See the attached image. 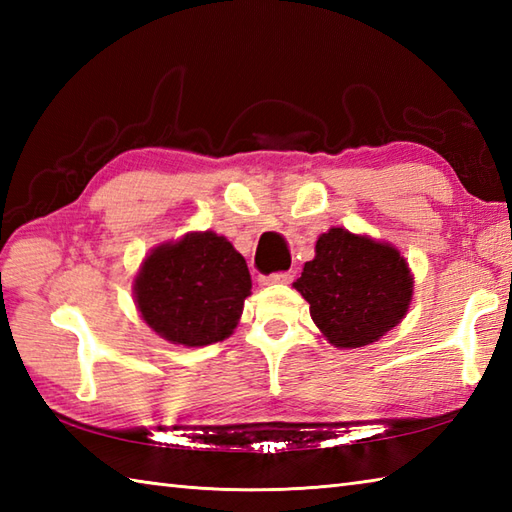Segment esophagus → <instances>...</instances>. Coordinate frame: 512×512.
Listing matches in <instances>:
<instances>
[{"label":"esophagus","instance_id":"1","mask_svg":"<svg viewBox=\"0 0 512 512\" xmlns=\"http://www.w3.org/2000/svg\"><path fill=\"white\" fill-rule=\"evenodd\" d=\"M295 279L292 273H273V275H262L259 277V284L262 286H275V284H290Z\"/></svg>","mask_w":512,"mask_h":512}]
</instances>
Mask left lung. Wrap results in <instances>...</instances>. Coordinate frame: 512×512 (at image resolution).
I'll list each match as a JSON object with an SVG mask.
<instances>
[{"label": "left lung", "mask_w": 512, "mask_h": 512, "mask_svg": "<svg viewBox=\"0 0 512 512\" xmlns=\"http://www.w3.org/2000/svg\"><path fill=\"white\" fill-rule=\"evenodd\" d=\"M310 317L336 347H363L396 328L409 308L413 279L389 244L330 228L295 281Z\"/></svg>", "instance_id": "obj_1"}]
</instances>
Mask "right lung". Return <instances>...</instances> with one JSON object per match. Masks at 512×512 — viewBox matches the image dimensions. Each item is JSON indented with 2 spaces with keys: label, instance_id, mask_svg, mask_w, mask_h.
I'll return each instance as SVG.
<instances>
[{
  "label": "right lung",
  "instance_id": "add662e5",
  "mask_svg": "<svg viewBox=\"0 0 512 512\" xmlns=\"http://www.w3.org/2000/svg\"><path fill=\"white\" fill-rule=\"evenodd\" d=\"M250 288L246 259L211 231L158 246L134 284L138 310L149 328L187 347H204L233 334Z\"/></svg>",
  "mask_w": 512,
  "mask_h": 512
}]
</instances>
